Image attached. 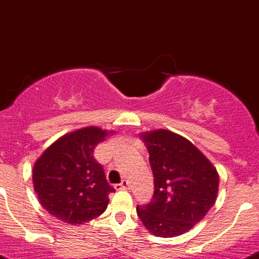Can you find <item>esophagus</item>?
Returning <instances> with one entry per match:
<instances>
[{
	"mask_svg": "<svg viewBox=\"0 0 259 259\" xmlns=\"http://www.w3.org/2000/svg\"><path fill=\"white\" fill-rule=\"evenodd\" d=\"M129 187H130V183H129V181H126V179H124V181L121 182V183H118V185L115 186V188L117 191H120V190H129Z\"/></svg>",
	"mask_w": 259,
	"mask_h": 259,
	"instance_id": "34e87169",
	"label": "esophagus"
}]
</instances>
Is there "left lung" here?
Returning <instances> with one entry per match:
<instances>
[{"mask_svg":"<svg viewBox=\"0 0 259 259\" xmlns=\"http://www.w3.org/2000/svg\"><path fill=\"white\" fill-rule=\"evenodd\" d=\"M150 153L155 191L137 206L144 227L160 237L185 234L215 202L220 176L208 158L182 135L165 129L141 134Z\"/></svg>","mask_w":259,"mask_h":259,"instance_id":"1","label":"left lung"}]
</instances>
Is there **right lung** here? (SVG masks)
Instances as JSON below:
<instances>
[{"label": "right lung", "mask_w": 259, "mask_h": 259, "mask_svg": "<svg viewBox=\"0 0 259 259\" xmlns=\"http://www.w3.org/2000/svg\"><path fill=\"white\" fill-rule=\"evenodd\" d=\"M112 132L82 127L60 137L34 162L32 178L39 204L57 220L81 225L101 215L115 188L94 158V150Z\"/></svg>", "instance_id": "right-lung-1"}]
</instances>
